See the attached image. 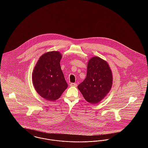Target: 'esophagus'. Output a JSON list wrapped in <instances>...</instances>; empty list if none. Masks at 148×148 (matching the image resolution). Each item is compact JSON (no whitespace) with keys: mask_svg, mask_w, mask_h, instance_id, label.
<instances>
[{"mask_svg":"<svg viewBox=\"0 0 148 148\" xmlns=\"http://www.w3.org/2000/svg\"><path fill=\"white\" fill-rule=\"evenodd\" d=\"M70 86H77V84L76 83H71L70 84Z\"/></svg>","mask_w":148,"mask_h":148,"instance_id":"34e87169","label":"esophagus"}]
</instances>
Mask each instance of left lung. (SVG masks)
<instances>
[{
  "mask_svg": "<svg viewBox=\"0 0 148 148\" xmlns=\"http://www.w3.org/2000/svg\"><path fill=\"white\" fill-rule=\"evenodd\" d=\"M112 85L113 74L109 64L100 57L94 56L88 62L86 78L77 88L86 101L95 104L106 97Z\"/></svg>",
  "mask_w": 148,
  "mask_h": 148,
  "instance_id": "left-lung-1",
  "label": "left lung"
}]
</instances>
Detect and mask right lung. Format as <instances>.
Here are the masks:
<instances>
[{"instance_id": "1", "label": "right lung", "mask_w": 148, "mask_h": 148, "mask_svg": "<svg viewBox=\"0 0 148 148\" xmlns=\"http://www.w3.org/2000/svg\"><path fill=\"white\" fill-rule=\"evenodd\" d=\"M62 58V54L58 51L44 53L39 58L32 73L36 92L49 101L59 98L68 86L60 67Z\"/></svg>"}]
</instances>
